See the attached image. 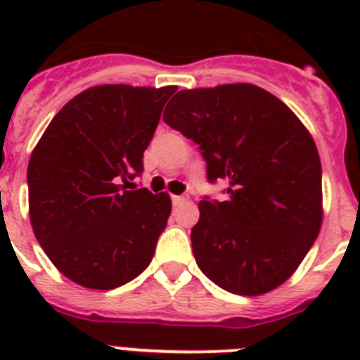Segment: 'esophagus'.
<instances>
[{
  "mask_svg": "<svg viewBox=\"0 0 360 360\" xmlns=\"http://www.w3.org/2000/svg\"><path fill=\"white\" fill-rule=\"evenodd\" d=\"M172 202H174L175 207H181V205H185L188 202V196H172Z\"/></svg>",
  "mask_w": 360,
  "mask_h": 360,
  "instance_id": "34e87169",
  "label": "esophagus"
}]
</instances>
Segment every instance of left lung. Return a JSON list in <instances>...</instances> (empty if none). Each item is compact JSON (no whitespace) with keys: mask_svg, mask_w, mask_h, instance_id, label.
Segmentation results:
<instances>
[{"mask_svg":"<svg viewBox=\"0 0 360 360\" xmlns=\"http://www.w3.org/2000/svg\"><path fill=\"white\" fill-rule=\"evenodd\" d=\"M164 121L200 146L211 183H228L226 202L205 198L198 205L191 233L198 267L236 295L276 290L323 220L321 162L307 127L252 84L183 89Z\"/></svg>","mask_w":360,"mask_h":360,"instance_id":"obj_1","label":"left lung"}]
</instances>
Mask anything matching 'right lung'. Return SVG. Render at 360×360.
<instances>
[{"label":"right lung","mask_w":360,"mask_h":360,"mask_svg":"<svg viewBox=\"0 0 360 360\" xmlns=\"http://www.w3.org/2000/svg\"><path fill=\"white\" fill-rule=\"evenodd\" d=\"M177 87L93 86L70 98L31 153L30 220L61 274L114 290L151 263L172 213L166 192L136 188L166 101Z\"/></svg>","instance_id":"right-lung-1"}]
</instances>
